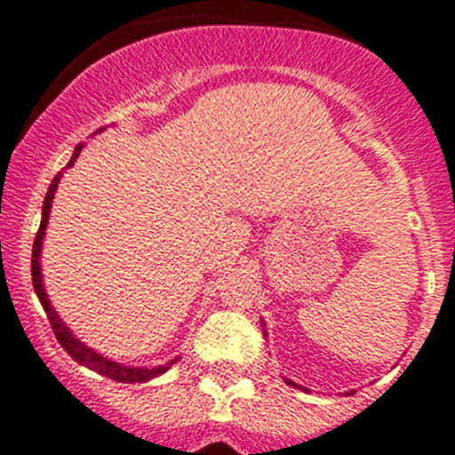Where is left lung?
<instances>
[{"label":"left lung","mask_w":455,"mask_h":455,"mask_svg":"<svg viewBox=\"0 0 455 455\" xmlns=\"http://www.w3.org/2000/svg\"><path fill=\"white\" fill-rule=\"evenodd\" d=\"M287 383H289V385H293V387H299V385H296V383H291V380H287Z\"/></svg>","instance_id":"obj_1"}]
</instances>
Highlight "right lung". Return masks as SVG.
Returning <instances> with one entry per match:
<instances>
[{"instance_id": "add662e5", "label": "right lung", "mask_w": 455, "mask_h": 455, "mask_svg": "<svg viewBox=\"0 0 455 455\" xmlns=\"http://www.w3.org/2000/svg\"><path fill=\"white\" fill-rule=\"evenodd\" d=\"M79 152H82V143H79L77 148H75V155H72V159L68 162L66 168H70L72 164L77 162ZM63 171L56 175L54 180H52L50 184V191H47L45 196V203H43V220H40V228L38 232H36V239H34V251H31V280H34V289L36 293H38L40 299V305H43V309H45L47 319H50V325L52 331H54L56 339H59V344H61L63 348H66L68 355L75 360V363L84 364V367L92 369V371L102 373V376L111 378V380H118V383H146V380H152L155 376H162L164 371H168V369L175 364V360H171V363L162 364V367H152V369H146V367H124V364H118V363H111V360H107V357H102L100 353L91 351L88 347H84L82 341L75 339V335H72L70 331H68L66 325H63V321L56 316L54 307L50 305V299H47L45 289H43V280H40V243H43V236H45V228H47V219H50V209H52V203H54V191L56 187H59V180H61Z\"/></svg>"}]
</instances>
